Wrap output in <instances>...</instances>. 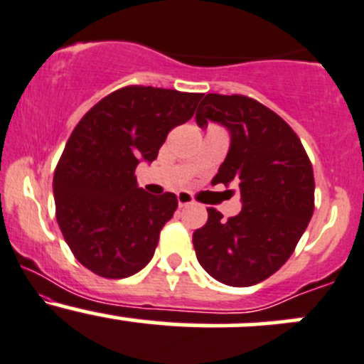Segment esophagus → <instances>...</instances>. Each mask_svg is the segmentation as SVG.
<instances>
[{"label":"esophagus","mask_w":364,"mask_h":364,"mask_svg":"<svg viewBox=\"0 0 364 364\" xmlns=\"http://www.w3.org/2000/svg\"><path fill=\"white\" fill-rule=\"evenodd\" d=\"M193 197L188 192H179L178 193V205L179 208H186V205L193 204Z\"/></svg>","instance_id":"1"}]
</instances>
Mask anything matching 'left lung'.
<instances>
[{"label":"left lung","mask_w":364,"mask_h":364,"mask_svg":"<svg viewBox=\"0 0 364 364\" xmlns=\"http://www.w3.org/2000/svg\"><path fill=\"white\" fill-rule=\"evenodd\" d=\"M195 120L230 131V150L213 185L235 183L242 197V211L228 220L208 209V223L193 232L195 255L223 284H258L288 262L311 221L312 164L296 132L256 99L208 94Z\"/></svg>","instance_id":"obj_1"}]
</instances>
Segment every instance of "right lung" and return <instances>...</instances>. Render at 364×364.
<instances>
[{"label":"right lung","mask_w":364,"mask_h":364,"mask_svg":"<svg viewBox=\"0 0 364 364\" xmlns=\"http://www.w3.org/2000/svg\"><path fill=\"white\" fill-rule=\"evenodd\" d=\"M202 94L129 85L83 114L53 172L55 218L75 258L94 274L124 279L150 263L160 230L178 208L174 193L137 186L167 134L193 117Z\"/></svg>","instance_id":"obj_1"}]
</instances>
